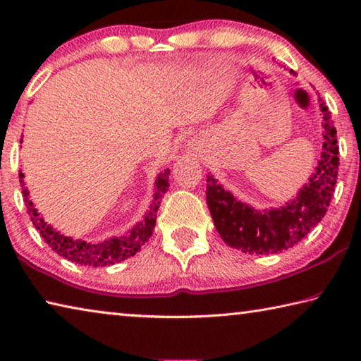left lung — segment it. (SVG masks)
<instances>
[{
    "label": "left lung",
    "instance_id": "1",
    "mask_svg": "<svg viewBox=\"0 0 361 361\" xmlns=\"http://www.w3.org/2000/svg\"><path fill=\"white\" fill-rule=\"evenodd\" d=\"M320 108L325 121L322 157L315 173L291 202L258 212L235 200L213 176H207V204L216 231L229 247L250 255L280 253L301 242L325 216L338 178L339 146L331 113L323 102Z\"/></svg>",
    "mask_w": 361,
    "mask_h": 361
}]
</instances>
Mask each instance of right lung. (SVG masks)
I'll list each match as a JSON object with an SVG mask.
<instances>
[{
    "mask_svg": "<svg viewBox=\"0 0 361 361\" xmlns=\"http://www.w3.org/2000/svg\"><path fill=\"white\" fill-rule=\"evenodd\" d=\"M20 176V185L23 186V173H19ZM169 188V170L161 173L156 180V194L154 200L149 212L145 215V219L142 223H138L129 234L122 237H113V239L100 242V243H87L84 240H73L70 237H65L52 229L51 226L44 223V219L39 216L38 210L35 209L32 200L28 197L27 189L23 188V197H25V207L27 213L32 218V223L36 229L39 231V234L47 245L51 247L54 252H57L60 256H65L66 259L73 262H78L81 266H94V267H105L111 266L114 262H121L130 256L135 255L140 248L143 247L145 242H148L149 237L152 235L156 226L157 218V209L161 205V200L164 197Z\"/></svg>",
    "mask_w": 361,
    "mask_h": 361,
    "instance_id": "add662e5",
    "label": "right lung"
}]
</instances>
